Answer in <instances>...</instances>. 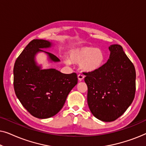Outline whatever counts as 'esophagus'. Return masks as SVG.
<instances>
[{
  "label": "esophagus",
  "instance_id": "esophagus-1",
  "mask_svg": "<svg viewBox=\"0 0 146 146\" xmlns=\"http://www.w3.org/2000/svg\"><path fill=\"white\" fill-rule=\"evenodd\" d=\"M84 78V75H82V74H78V79L79 82L82 81Z\"/></svg>",
  "mask_w": 146,
  "mask_h": 146
}]
</instances>
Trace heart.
Returning <instances> with one entry per match:
<instances>
[{"label":"heart","instance_id":"b5f03b06","mask_svg":"<svg viewBox=\"0 0 146 146\" xmlns=\"http://www.w3.org/2000/svg\"><path fill=\"white\" fill-rule=\"evenodd\" d=\"M69 60L71 62L80 64L82 71L91 73L101 68L104 63L105 54L100 49L84 46L72 49ZM70 61L67 60L66 63L70 64Z\"/></svg>","mask_w":146,"mask_h":146}]
</instances>
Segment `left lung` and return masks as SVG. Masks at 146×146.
<instances>
[{"instance_id": "obj_1", "label": "left lung", "mask_w": 146, "mask_h": 146, "mask_svg": "<svg viewBox=\"0 0 146 146\" xmlns=\"http://www.w3.org/2000/svg\"><path fill=\"white\" fill-rule=\"evenodd\" d=\"M110 59L98 71L85 72L89 108L96 118L112 121L121 116L134 99L135 70L119 44L109 47Z\"/></svg>"}]
</instances>
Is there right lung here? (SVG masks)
Wrapping results in <instances>:
<instances>
[{
	"instance_id": "right-lung-1",
	"label": "right lung",
	"mask_w": 146,
	"mask_h": 146,
	"mask_svg": "<svg viewBox=\"0 0 146 146\" xmlns=\"http://www.w3.org/2000/svg\"><path fill=\"white\" fill-rule=\"evenodd\" d=\"M50 42L33 40L16 60L14 66V89L22 105L32 115L44 119L52 117L62 108L71 90L77 84L75 72L66 74L56 70H41L35 62L38 52H44L54 62L58 58L40 48H48Z\"/></svg>"
}]
</instances>
